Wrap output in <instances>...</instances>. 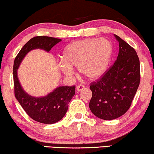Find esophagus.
Wrapping results in <instances>:
<instances>
[{
    "mask_svg": "<svg viewBox=\"0 0 154 154\" xmlns=\"http://www.w3.org/2000/svg\"><path fill=\"white\" fill-rule=\"evenodd\" d=\"M83 89H85V86H83V85H78L77 88H76V90L78 92H81V90H83Z\"/></svg>",
    "mask_w": 154,
    "mask_h": 154,
    "instance_id": "34e87169",
    "label": "esophagus"
}]
</instances>
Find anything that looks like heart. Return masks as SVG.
Wrapping results in <instances>:
<instances>
[{"mask_svg": "<svg viewBox=\"0 0 154 154\" xmlns=\"http://www.w3.org/2000/svg\"><path fill=\"white\" fill-rule=\"evenodd\" d=\"M112 54V45L106 38H89L69 44L63 52V60L59 66L67 77L74 73L76 66L82 75L96 80L106 70Z\"/></svg>", "mask_w": 154, "mask_h": 154, "instance_id": "heart-1", "label": "heart"}]
</instances>
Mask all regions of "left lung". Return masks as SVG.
<instances>
[{
    "label": "left lung",
    "mask_w": 154,
    "mask_h": 154,
    "mask_svg": "<svg viewBox=\"0 0 154 154\" xmlns=\"http://www.w3.org/2000/svg\"><path fill=\"white\" fill-rule=\"evenodd\" d=\"M119 52L113 66L90 83L89 107L99 119L109 121L123 116L131 106L140 82V60L135 50L114 34Z\"/></svg>",
    "instance_id": "8db88e82"
}]
</instances>
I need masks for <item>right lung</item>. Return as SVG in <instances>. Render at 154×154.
<instances>
[{
  "instance_id": "right-lung-1",
  "label": "right lung",
  "mask_w": 154,
  "mask_h": 154,
  "mask_svg": "<svg viewBox=\"0 0 154 154\" xmlns=\"http://www.w3.org/2000/svg\"><path fill=\"white\" fill-rule=\"evenodd\" d=\"M61 41L49 36L33 37L23 46L14 59L13 80L15 97L29 117L44 124L55 123L64 116L69 103L75 94V86H60L48 95L35 97L26 93L22 88L17 76V69L23 59L31 50L42 49L49 52Z\"/></svg>"
}]
</instances>
